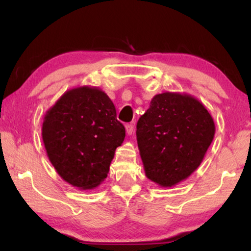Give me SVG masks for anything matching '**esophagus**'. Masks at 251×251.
Returning <instances> with one entry per match:
<instances>
[{"mask_svg":"<svg viewBox=\"0 0 251 251\" xmlns=\"http://www.w3.org/2000/svg\"><path fill=\"white\" fill-rule=\"evenodd\" d=\"M126 133L128 135H131L134 133V125L133 124H127L126 125Z\"/></svg>","mask_w":251,"mask_h":251,"instance_id":"34e87169","label":"esophagus"}]
</instances>
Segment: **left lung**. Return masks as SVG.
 Wrapping results in <instances>:
<instances>
[{
    "instance_id": "1",
    "label": "left lung",
    "mask_w": 251,
    "mask_h": 251,
    "mask_svg": "<svg viewBox=\"0 0 251 251\" xmlns=\"http://www.w3.org/2000/svg\"><path fill=\"white\" fill-rule=\"evenodd\" d=\"M145 175L173 187L201 164L215 136V123L197 99L186 93L157 94L136 126Z\"/></svg>"
}]
</instances>
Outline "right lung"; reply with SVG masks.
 Instances as JSON below:
<instances>
[{
  "label": "right lung",
  "mask_w": 251,
  "mask_h": 251,
  "mask_svg": "<svg viewBox=\"0 0 251 251\" xmlns=\"http://www.w3.org/2000/svg\"><path fill=\"white\" fill-rule=\"evenodd\" d=\"M42 138L62 179L87 190L107 177L116 148L124 142L125 127L105 92L80 86L66 91L46 112Z\"/></svg>",
  "instance_id": "obj_1"
}]
</instances>
